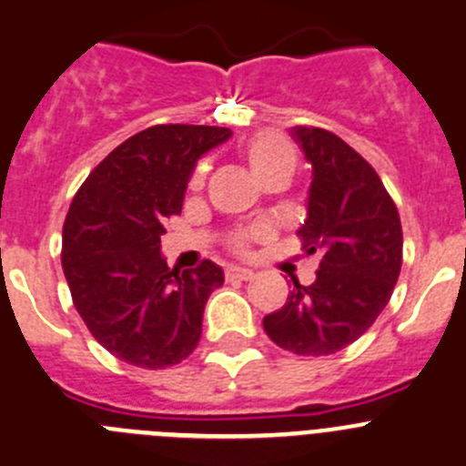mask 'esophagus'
Masks as SVG:
<instances>
[{
  "mask_svg": "<svg viewBox=\"0 0 466 466\" xmlns=\"http://www.w3.org/2000/svg\"><path fill=\"white\" fill-rule=\"evenodd\" d=\"M225 276H228V280H250V278L255 276V271L246 267H229L228 271H225Z\"/></svg>",
  "mask_w": 466,
  "mask_h": 466,
  "instance_id": "34e87169",
  "label": "esophagus"
}]
</instances>
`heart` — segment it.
Returning <instances> with one entry per match:
<instances>
[{
	"label": "heart",
	"instance_id": "heart-1",
	"mask_svg": "<svg viewBox=\"0 0 466 466\" xmlns=\"http://www.w3.org/2000/svg\"><path fill=\"white\" fill-rule=\"evenodd\" d=\"M243 158H246L248 167L253 172L255 179L259 184H267L271 179H292L294 169H297V149L289 140H285L278 133H264L253 135L250 140L243 145L241 149ZM190 190H199L204 186V167H198L190 177ZM259 237V229H241V232L232 234V248L234 250H246L248 243Z\"/></svg>",
	"mask_w": 466,
	"mask_h": 466
}]
</instances>
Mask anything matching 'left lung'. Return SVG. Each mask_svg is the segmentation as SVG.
<instances>
[{
    "label": "left lung",
    "instance_id": "obj_1",
    "mask_svg": "<svg viewBox=\"0 0 466 466\" xmlns=\"http://www.w3.org/2000/svg\"><path fill=\"white\" fill-rule=\"evenodd\" d=\"M312 165L303 250L319 253L312 285H299L264 331L299 356H329L359 340L389 303L402 267V225L380 174L336 133L292 128Z\"/></svg>",
    "mask_w": 466,
    "mask_h": 466
}]
</instances>
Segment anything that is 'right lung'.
<instances>
[{
	"mask_svg": "<svg viewBox=\"0 0 466 466\" xmlns=\"http://www.w3.org/2000/svg\"><path fill=\"white\" fill-rule=\"evenodd\" d=\"M229 135L220 126H151L107 154L73 198L62 234L73 306L126 363L160 370L198 347L223 268L211 259L184 273L169 268L160 237L181 213L198 158Z\"/></svg>",
	"mask_w": 466,
	"mask_h": 466,
	"instance_id": "1",
	"label": "right lung"
}]
</instances>
